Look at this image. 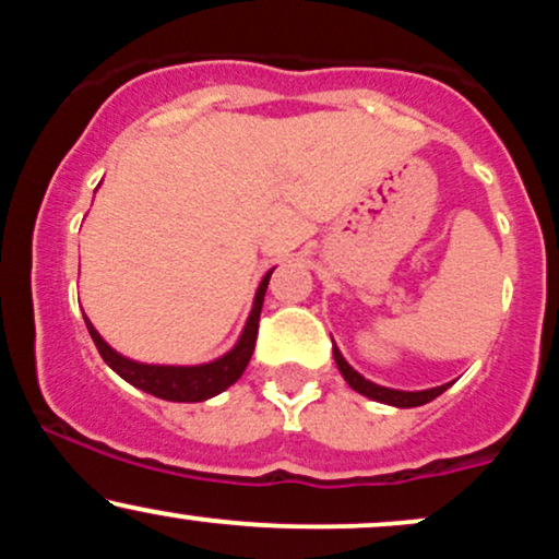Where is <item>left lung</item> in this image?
<instances>
[{
  "label": "left lung",
  "instance_id": "1",
  "mask_svg": "<svg viewBox=\"0 0 559 559\" xmlns=\"http://www.w3.org/2000/svg\"><path fill=\"white\" fill-rule=\"evenodd\" d=\"M333 360H336L338 370H342L344 381L349 383L352 389L357 391V394L362 396H370V400L376 402H383V404H394V407H420V404L436 400L439 394H444L449 383L444 386H436V389H426V391H400V389H386V386H378V383L368 381V378H362L357 373L355 368H352L349 362L344 360L342 352H338V346H333Z\"/></svg>",
  "mask_w": 559,
  "mask_h": 559
}]
</instances>
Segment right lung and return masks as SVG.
I'll return each instance as SVG.
<instances>
[{
	"instance_id": "right-lung-1",
	"label": "right lung",
	"mask_w": 559,
	"mask_h": 559,
	"mask_svg": "<svg viewBox=\"0 0 559 559\" xmlns=\"http://www.w3.org/2000/svg\"><path fill=\"white\" fill-rule=\"evenodd\" d=\"M271 275L273 271H267L265 278L260 281L258 294H254L252 312H249L247 325H243L239 342H236L234 349L226 352L223 357H217V360L204 362V365H146V362L128 360V357L118 355V352H115L112 346L96 333V329L88 323L86 316L83 318H86V329L92 333L102 360L110 365L115 373L123 378V381L131 383V386H136L141 391H146V394L159 396V400H168V402H204L210 400V396L226 391L230 383L239 381L243 370H247L249 360H252L254 342H258V329H260L262 299H265Z\"/></svg>"
}]
</instances>
